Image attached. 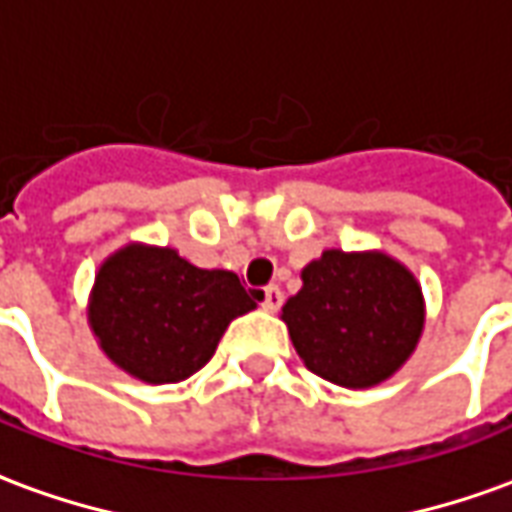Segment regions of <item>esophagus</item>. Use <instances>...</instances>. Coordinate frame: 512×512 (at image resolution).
Masks as SVG:
<instances>
[{"label": "esophagus", "mask_w": 512, "mask_h": 512, "mask_svg": "<svg viewBox=\"0 0 512 512\" xmlns=\"http://www.w3.org/2000/svg\"><path fill=\"white\" fill-rule=\"evenodd\" d=\"M281 303H284V292L278 290V287H264L262 309H267V312H278Z\"/></svg>", "instance_id": "34e87169"}]
</instances>
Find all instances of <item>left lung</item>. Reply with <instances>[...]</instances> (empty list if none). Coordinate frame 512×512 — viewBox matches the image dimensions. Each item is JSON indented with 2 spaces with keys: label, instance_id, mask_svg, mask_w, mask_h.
Listing matches in <instances>:
<instances>
[{
  "label": "left lung",
  "instance_id": "obj_1",
  "mask_svg": "<svg viewBox=\"0 0 512 512\" xmlns=\"http://www.w3.org/2000/svg\"><path fill=\"white\" fill-rule=\"evenodd\" d=\"M284 323L312 373L340 387H373L415 351L424 298L410 270L384 253L326 250L284 303Z\"/></svg>",
  "mask_w": 512,
  "mask_h": 512
}]
</instances>
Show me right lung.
I'll return each mask as SVG.
<instances>
[{
  "instance_id": "right-lung-1",
  "label": "right lung",
  "mask_w": 512,
  "mask_h": 512,
  "mask_svg": "<svg viewBox=\"0 0 512 512\" xmlns=\"http://www.w3.org/2000/svg\"><path fill=\"white\" fill-rule=\"evenodd\" d=\"M256 309L236 273L200 270L169 248L128 245L100 267L88 323L102 351L150 384L203 368L234 317Z\"/></svg>"
}]
</instances>
